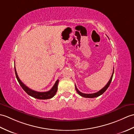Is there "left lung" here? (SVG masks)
Listing matches in <instances>:
<instances>
[{
	"label": "left lung",
	"mask_w": 134,
	"mask_h": 134,
	"mask_svg": "<svg viewBox=\"0 0 134 134\" xmlns=\"http://www.w3.org/2000/svg\"><path fill=\"white\" fill-rule=\"evenodd\" d=\"M113 74H114V70H113V74H112V75L111 76V78L110 79L109 81H108V82L107 83V84L106 85H105L103 88L102 90H100V91H99L98 92H95V93H94V94H84V93H82L81 92H80L78 90H77V88H76V87L75 86V88H76V90L77 92L78 93V94L80 95L83 96V97H85V98H96V97H98V96L101 95L102 94H103V93L106 91V90L108 88V87H109L110 83L111 82V80H112V79H113Z\"/></svg>",
	"instance_id": "left-lung-1"
}]
</instances>
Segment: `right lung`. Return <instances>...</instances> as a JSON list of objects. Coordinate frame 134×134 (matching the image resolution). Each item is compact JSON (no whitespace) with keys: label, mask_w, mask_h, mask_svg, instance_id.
Wrapping results in <instances>:
<instances>
[{"label":"right lung","mask_w":134,"mask_h":134,"mask_svg":"<svg viewBox=\"0 0 134 134\" xmlns=\"http://www.w3.org/2000/svg\"><path fill=\"white\" fill-rule=\"evenodd\" d=\"M15 75H16V79L18 80L19 83V85L21 87V88L24 90V91L26 92L28 95H29L30 96H32V97H33V98H36L38 99H51L56 94V93H57V92L58 85V83H59L58 79L57 80V81H56L55 85H54V86L52 87V88L50 90H49V91H47V92H37L36 91H34V90H32L31 89L29 88L28 87H27L26 85H25L19 79V77H18L15 67Z\"/></svg>","instance_id":"obj_1"}]
</instances>
